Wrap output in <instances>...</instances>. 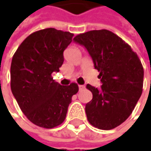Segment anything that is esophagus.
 Masks as SVG:
<instances>
[{
  "instance_id": "obj_1",
  "label": "esophagus",
  "mask_w": 151,
  "mask_h": 151,
  "mask_svg": "<svg viewBox=\"0 0 151 151\" xmlns=\"http://www.w3.org/2000/svg\"><path fill=\"white\" fill-rule=\"evenodd\" d=\"M85 86L83 85H79V90H82V89H84Z\"/></svg>"
}]
</instances>
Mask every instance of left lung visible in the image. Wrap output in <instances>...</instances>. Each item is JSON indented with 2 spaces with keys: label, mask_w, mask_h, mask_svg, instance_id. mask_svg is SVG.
<instances>
[{
  "label": "left lung",
  "mask_w": 151,
  "mask_h": 151,
  "mask_svg": "<svg viewBox=\"0 0 151 151\" xmlns=\"http://www.w3.org/2000/svg\"><path fill=\"white\" fill-rule=\"evenodd\" d=\"M74 41L87 50L102 83L100 90L86 85L92 93L86 104L87 120L99 129H113L130 116L142 94L141 61L129 44L106 29L81 33Z\"/></svg>",
  "instance_id": "obj_1"
}]
</instances>
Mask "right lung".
Segmentation results:
<instances>
[{"mask_svg": "<svg viewBox=\"0 0 151 151\" xmlns=\"http://www.w3.org/2000/svg\"><path fill=\"white\" fill-rule=\"evenodd\" d=\"M73 36L52 27L39 30L25 38L12 57V92L27 119L41 128L61 124L71 97L78 92L76 83L61 86L52 77L60 71Z\"/></svg>", "mask_w": 151, "mask_h": 151, "instance_id": "obj_1", "label": "right lung"}]
</instances>
